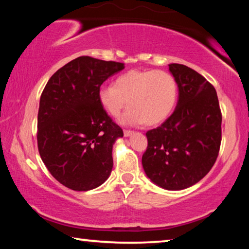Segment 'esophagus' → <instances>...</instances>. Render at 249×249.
Here are the masks:
<instances>
[{
  "instance_id": "obj_1",
  "label": "esophagus",
  "mask_w": 249,
  "mask_h": 249,
  "mask_svg": "<svg viewBox=\"0 0 249 249\" xmlns=\"http://www.w3.org/2000/svg\"><path fill=\"white\" fill-rule=\"evenodd\" d=\"M133 134H134L133 130H129V129H124V136H125V137L132 136Z\"/></svg>"
}]
</instances>
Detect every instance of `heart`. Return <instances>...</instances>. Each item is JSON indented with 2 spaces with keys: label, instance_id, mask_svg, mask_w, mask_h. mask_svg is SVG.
<instances>
[{
  "label": "heart",
  "instance_id": "heart-1",
  "mask_svg": "<svg viewBox=\"0 0 249 249\" xmlns=\"http://www.w3.org/2000/svg\"><path fill=\"white\" fill-rule=\"evenodd\" d=\"M98 98L101 107L112 117H121L125 125L154 126L171 114L178 99L174 75L163 70H129L115 79L114 86H102Z\"/></svg>",
  "mask_w": 249,
  "mask_h": 249
}]
</instances>
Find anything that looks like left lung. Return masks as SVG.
I'll use <instances>...</instances> for the list:
<instances>
[{
  "label": "left lung",
  "mask_w": 249,
  "mask_h": 249,
  "mask_svg": "<svg viewBox=\"0 0 249 249\" xmlns=\"http://www.w3.org/2000/svg\"><path fill=\"white\" fill-rule=\"evenodd\" d=\"M179 88L172 114L146 133L142 163L148 178L166 190H182L203 178L216 161L222 141V113L216 91L189 67L169 65Z\"/></svg>",
  "instance_id": "8db88e82"
}]
</instances>
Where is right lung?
Here are the masks:
<instances>
[{
	"mask_svg": "<svg viewBox=\"0 0 249 249\" xmlns=\"http://www.w3.org/2000/svg\"><path fill=\"white\" fill-rule=\"evenodd\" d=\"M123 69L122 62L78 57L56 71L41 93L40 158L53 178L71 190H92L111 174L113 144L123 130L101 107L98 92Z\"/></svg>",
	"mask_w": 249,
	"mask_h": 249,
	"instance_id": "right-lung-1",
	"label": "right lung"
}]
</instances>
